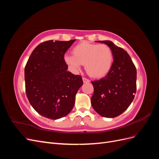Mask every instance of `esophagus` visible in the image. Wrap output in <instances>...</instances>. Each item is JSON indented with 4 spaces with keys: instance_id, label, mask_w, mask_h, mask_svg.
I'll list each match as a JSON object with an SVG mask.
<instances>
[{
    "instance_id": "esophagus-1",
    "label": "esophagus",
    "mask_w": 159,
    "mask_h": 159,
    "mask_svg": "<svg viewBox=\"0 0 159 159\" xmlns=\"http://www.w3.org/2000/svg\"><path fill=\"white\" fill-rule=\"evenodd\" d=\"M82 80H83L84 83H88V82H89V81H90V80L89 79L86 78H83Z\"/></svg>"
}]
</instances>
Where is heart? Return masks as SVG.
<instances>
[{"label":"heart","instance_id":"b5f03b06","mask_svg":"<svg viewBox=\"0 0 159 159\" xmlns=\"http://www.w3.org/2000/svg\"><path fill=\"white\" fill-rule=\"evenodd\" d=\"M73 55H66L64 61L71 70H79L82 64L88 74L99 78L107 75L111 68L113 54L111 48L105 44L82 42L72 49Z\"/></svg>","mask_w":159,"mask_h":159}]
</instances>
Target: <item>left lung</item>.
Here are the masks:
<instances>
[{
	"label": "left lung",
	"instance_id": "1",
	"mask_svg": "<svg viewBox=\"0 0 159 159\" xmlns=\"http://www.w3.org/2000/svg\"><path fill=\"white\" fill-rule=\"evenodd\" d=\"M98 42L111 48L114 60L104 78L91 81L94 92L91 103L101 116L113 118L123 113L133 102L137 90V70L124 49L109 40Z\"/></svg>",
	"mask_w": 159,
	"mask_h": 159
}]
</instances>
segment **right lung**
I'll return each mask as SVG.
<instances>
[{"mask_svg":"<svg viewBox=\"0 0 159 159\" xmlns=\"http://www.w3.org/2000/svg\"><path fill=\"white\" fill-rule=\"evenodd\" d=\"M75 40L42 42L33 50L26 64V96L32 107L43 117H64L74 106L83 80L81 75L67 71L64 54Z\"/></svg>","mask_w":159,"mask_h":159,"instance_id":"1","label":"right lung"}]
</instances>
